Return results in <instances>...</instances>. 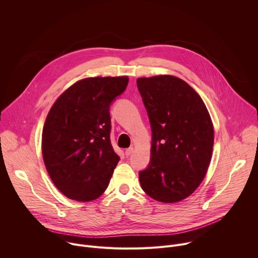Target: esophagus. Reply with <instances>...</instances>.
Returning a JSON list of instances; mask_svg holds the SVG:
<instances>
[{"label":"esophagus","mask_w":258,"mask_h":258,"mask_svg":"<svg viewBox=\"0 0 258 258\" xmlns=\"http://www.w3.org/2000/svg\"><path fill=\"white\" fill-rule=\"evenodd\" d=\"M134 153V148L133 147H130V148H127L126 150H125V155L126 156H130V155H132Z\"/></svg>","instance_id":"34e87169"}]
</instances>
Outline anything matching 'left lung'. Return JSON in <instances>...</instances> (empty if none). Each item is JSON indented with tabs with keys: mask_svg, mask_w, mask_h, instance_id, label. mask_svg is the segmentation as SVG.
<instances>
[{
	"mask_svg": "<svg viewBox=\"0 0 258 258\" xmlns=\"http://www.w3.org/2000/svg\"><path fill=\"white\" fill-rule=\"evenodd\" d=\"M137 85L152 130L151 161L139 173L141 187L156 201L179 202L194 193L209 167L211 117L197 92L176 77L139 78Z\"/></svg>",
	"mask_w": 258,
	"mask_h": 258,
	"instance_id": "obj_1",
	"label": "left lung"
}]
</instances>
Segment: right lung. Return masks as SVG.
Here are the masks:
<instances>
[{
  "mask_svg": "<svg viewBox=\"0 0 258 258\" xmlns=\"http://www.w3.org/2000/svg\"><path fill=\"white\" fill-rule=\"evenodd\" d=\"M127 77H97L70 86L55 101L42 134V152L56 188L89 202L107 189L119 156L110 142L109 108L125 90Z\"/></svg>",
  "mask_w": 258,
  "mask_h": 258,
  "instance_id": "1",
  "label": "right lung"
}]
</instances>
